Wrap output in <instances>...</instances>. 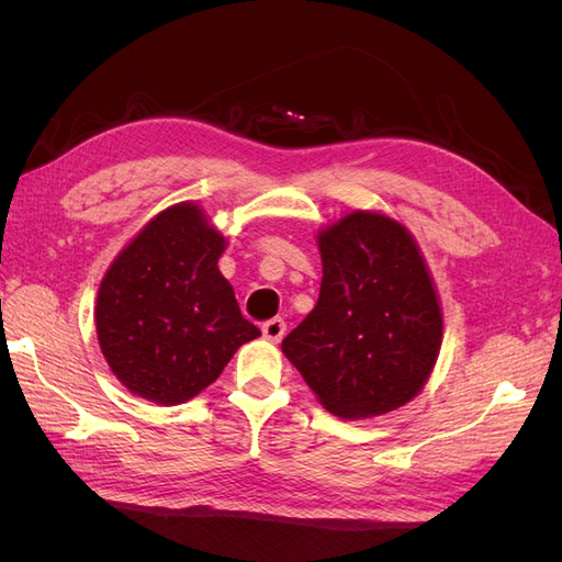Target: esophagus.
Listing matches in <instances>:
<instances>
[{"mask_svg": "<svg viewBox=\"0 0 562 562\" xmlns=\"http://www.w3.org/2000/svg\"><path fill=\"white\" fill-rule=\"evenodd\" d=\"M262 335L269 342H281L285 335V321L283 318H271L267 323H262Z\"/></svg>", "mask_w": 562, "mask_h": 562, "instance_id": "obj_1", "label": "esophagus"}]
</instances>
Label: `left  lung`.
I'll return each instance as SVG.
<instances>
[{
	"instance_id": "left-lung-1",
	"label": "left lung",
	"mask_w": 562,
	"mask_h": 562,
	"mask_svg": "<svg viewBox=\"0 0 562 562\" xmlns=\"http://www.w3.org/2000/svg\"><path fill=\"white\" fill-rule=\"evenodd\" d=\"M323 279L314 310L281 342L328 413L368 419L411 403L443 345V307L403 223L349 211L316 234Z\"/></svg>"
}]
</instances>
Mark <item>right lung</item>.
I'll return each instance as SVG.
<instances>
[{"mask_svg": "<svg viewBox=\"0 0 562 562\" xmlns=\"http://www.w3.org/2000/svg\"><path fill=\"white\" fill-rule=\"evenodd\" d=\"M227 248L196 201L159 211L116 252L95 297V333L133 396L180 405L211 386L260 330L217 267Z\"/></svg>", "mask_w": 562, "mask_h": 562, "instance_id": "1", "label": "right lung"}]
</instances>
